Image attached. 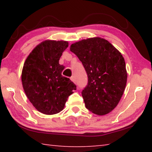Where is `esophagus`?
I'll list each match as a JSON object with an SVG mask.
<instances>
[{
	"mask_svg": "<svg viewBox=\"0 0 152 152\" xmlns=\"http://www.w3.org/2000/svg\"><path fill=\"white\" fill-rule=\"evenodd\" d=\"M70 79H71L72 81L74 82H75V83H76V78H75V77H74V76H72L71 78H70Z\"/></svg>",
	"mask_w": 152,
	"mask_h": 152,
	"instance_id": "obj_1",
	"label": "esophagus"
}]
</instances>
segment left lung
Segmentation results:
<instances>
[{"mask_svg": "<svg viewBox=\"0 0 152 152\" xmlns=\"http://www.w3.org/2000/svg\"><path fill=\"white\" fill-rule=\"evenodd\" d=\"M70 51L80 60L88 76V83L82 91L86 108L98 115L110 113L119 103L127 83L121 53L101 37L73 43Z\"/></svg>", "mask_w": 152, "mask_h": 152, "instance_id": "obj_1", "label": "left lung"}]
</instances>
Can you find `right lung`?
I'll use <instances>...</instances> for the list:
<instances>
[{"label": "right lung", "instance_id": "1", "mask_svg": "<svg viewBox=\"0 0 152 152\" xmlns=\"http://www.w3.org/2000/svg\"><path fill=\"white\" fill-rule=\"evenodd\" d=\"M65 41L46 40L33 49L25 60L22 71L23 87L29 101L45 115L60 113L76 86L61 75L64 66L59 64Z\"/></svg>", "mask_w": 152, "mask_h": 152}]
</instances>
